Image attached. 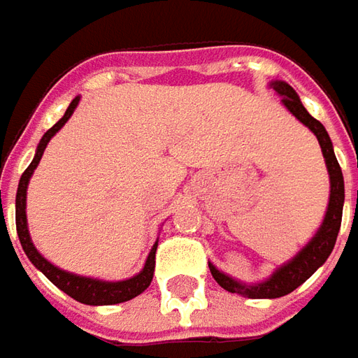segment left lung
<instances>
[{
    "instance_id": "8db88e82",
    "label": "left lung",
    "mask_w": 358,
    "mask_h": 358,
    "mask_svg": "<svg viewBox=\"0 0 358 358\" xmlns=\"http://www.w3.org/2000/svg\"><path fill=\"white\" fill-rule=\"evenodd\" d=\"M271 87L281 95L282 105L303 125H307L317 135L319 145H321V151H323L324 163H327V171H329V177H331V197H329V207H327L323 223H321L319 231L315 233V237L289 263H285L282 267L277 268L267 281L255 282V285H245V282L235 281L233 277H229L223 271H219L215 265L209 263L213 279L225 291L237 293V295H245L249 296V299H277V296H285L289 295V293H293L296 287H301L303 282L307 281L310 275L329 259V255H331L335 243H337L341 219H343V203H345L343 171H341V165H338L337 157H335V151H333L331 137H329V133L323 127V123L317 121L315 117H310L309 111L303 107L299 95H296L295 90L289 83H285V81H273Z\"/></svg>"
}]
</instances>
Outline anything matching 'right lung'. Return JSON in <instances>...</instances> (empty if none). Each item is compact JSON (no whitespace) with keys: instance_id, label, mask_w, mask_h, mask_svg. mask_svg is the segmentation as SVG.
I'll return each mask as SVG.
<instances>
[{"instance_id":"obj_1","label":"right lung","mask_w":358,"mask_h":358,"mask_svg":"<svg viewBox=\"0 0 358 358\" xmlns=\"http://www.w3.org/2000/svg\"><path fill=\"white\" fill-rule=\"evenodd\" d=\"M77 103H79V97H76L65 115H63L51 129L41 137V141L37 145V151H35L34 161L29 163V167L23 171L20 179V185H17V195H15V227H17V237H20L21 247L27 255V259L34 263L35 267L39 268L49 281L53 282L55 287H59L63 293L76 299L79 303H85V305H117V303H125L133 296L141 295L145 289L151 285V279H153V271H155V251H157V243L153 245L151 253L145 261L143 271L135 277H131L127 281H99V279H91V277H79V275H73V273H67L63 268L51 265L48 259L43 255L39 253L35 249V245L31 243V237H29V229H27V215H25V201H27V183L34 175L35 167L39 165L41 161V155L48 147L49 139L62 129L63 125L67 123V119L73 115Z\"/></svg>"}]
</instances>
